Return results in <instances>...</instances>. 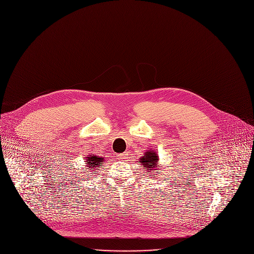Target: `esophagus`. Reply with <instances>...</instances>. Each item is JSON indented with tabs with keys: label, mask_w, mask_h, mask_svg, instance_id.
I'll return each mask as SVG.
<instances>
[{
	"label": "esophagus",
	"mask_w": 254,
	"mask_h": 254,
	"mask_svg": "<svg viewBox=\"0 0 254 254\" xmlns=\"http://www.w3.org/2000/svg\"><path fill=\"white\" fill-rule=\"evenodd\" d=\"M127 158V155L125 153H121L118 155V159L119 160H123V159H126Z\"/></svg>",
	"instance_id": "34e87169"
}]
</instances>
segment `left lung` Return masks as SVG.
<instances>
[{"label": "left lung", "mask_w": 254, "mask_h": 254, "mask_svg": "<svg viewBox=\"0 0 254 254\" xmlns=\"http://www.w3.org/2000/svg\"><path fill=\"white\" fill-rule=\"evenodd\" d=\"M158 154L156 153V151L154 150H149V151H145V155L142 156L140 158V162L143 164L144 169L147 170H151L152 168H155L157 161H158ZM148 172V171H147Z\"/></svg>", "instance_id": "obj_1"}]
</instances>
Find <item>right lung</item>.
Listing matches in <instances>:
<instances>
[{"mask_svg": "<svg viewBox=\"0 0 254 254\" xmlns=\"http://www.w3.org/2000/svg\"><path fill=\"white\" fill-rule=\"evenodd\" d=\"M87 165L89 166V168H94L97 166H100L101 164H103L104 162V158L101 156H95V155H89V157H87ZM93 170V169H91Z\"/></svg>", "mask_w": 254, "mask_h": 254, "instance_id": "1", "label": "right lung"}]
</instances>
